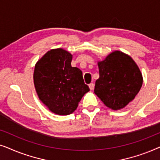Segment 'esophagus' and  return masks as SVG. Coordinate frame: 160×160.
Returning a JSON list of instances; mask_svg holds the SVG:
<instances>
[{"label":"esophagus","mask_w":160,"mask_h":160,"mask_svg":"<svg viewBox=\"0 0 160 160\" xmlns=\"http://www.w3.org/2000/svg\"><path fill=\"white\" fill-rule=\"evenodd\" d=\"M89 87L91 90H93L94 88H95V84H94L93 83H91V84H89Z\"/></svg>","instance_id":"34e87169"}]
</instances>
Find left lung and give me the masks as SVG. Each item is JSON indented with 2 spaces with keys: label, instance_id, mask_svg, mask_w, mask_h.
<instances>
[{
  "label": "left lung",
  "instance_id": "obj_1",
  "mask_svg": "<svg viewBox=\"0 0 160 160\" xmlns=\"http://www.w3.org/2000/svg\"><path fill=\"white\" fill-rule=\"evenodd\" d=\"M98 65L100 77L95 82V94L109 108H124L143 84L138 66L130 56L120 51L109 54Z\"/></svg>",
  "mask_w": 160,
  "mask_h": 160
}]
</instances>
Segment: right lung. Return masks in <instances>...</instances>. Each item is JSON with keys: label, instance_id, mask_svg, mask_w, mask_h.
<instances>
[{"label": "right lung", "instance_id": "right-lung-1", "mask_svg": "<svg viewBox=\"0 0 160 160\" xmlns=\"http://www.w3.org/2000/svg\"><path fill=\"white\" fill-rule=\"evenodd\" d=\"M72 54L66 50L48 51L35 65L33 82L41 101L58 115H68L77 108L89 91L82 72L71 66Z\"/></svg>", "mask_w": 160, "mask_h": 160}]
</instances>
